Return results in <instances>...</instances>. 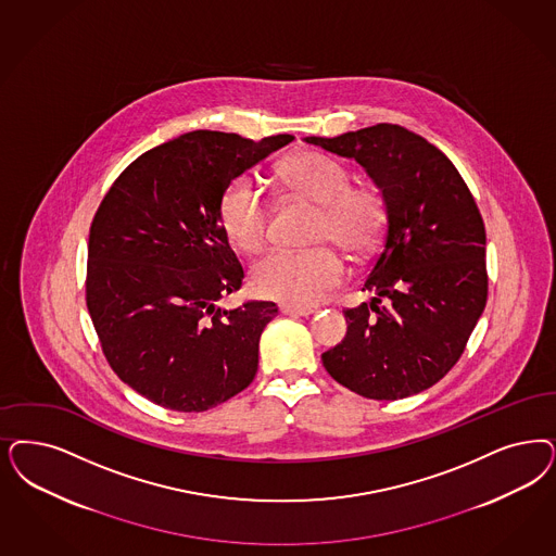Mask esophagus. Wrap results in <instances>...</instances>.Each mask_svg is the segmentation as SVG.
<instances>
[{
  "instance_id": "esophagus-1",
  "label": "esophagus",
  "mask_w": 556,
  "mask_h": 556,
  "mask_svg": "<svg viewBox=\"0 0 556 556\" xmlns=\"http://www.w3.org/2000/svg\"><path fill=\"white\" fill-rule=\"evenodd\" d=\"M279 309L286 316H309V314H314V307L306 306H289V304H283Z\"/></svg>"
}]
</instances>
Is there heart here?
Returning a JSON list of instances; mask_svg holds the SVG:
<instances>
[{
  "label": "heart",
  "instance_id": "obj_1",
  "mask_svg": "<svg viewBox=\"0 0 556 556\" xmlns=\"http://www.w3.org/2000/svg\"><path fill=\"white\" fill-rule=\"evenodd\" d=\"M281 180L291 197L316 205L309 240L318 247L270 252L252 268V283L265 298L309 306L345 283V261L334 244L367 256L382 242L386 201L376 187L351 185L345 164L325 152L295 153L283 164ZM217 217L236 249L256 254L267 247L270 207L249 176L233 178L224 189Z\"/></svg>",
  "mask_w": 556,
  "mask_h": 556
}]
</instances>
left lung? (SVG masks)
<instances>
[{"mask_svg":"<svg viewBox=\"0 0 556 556\" xmlns=\"http://www.w3.org/2000/svg\"><path fill=\"white\" fill-rule=\"evenodd\" d=\"M306 141L355 157L388 211L362 288L376 298L346 307V337L323 353L326 371L374 401L419 394L456 365L486 306L479 205L450 157L401 125Z\"/></svg>","mask_w":556,"mask_h":556,"instance_id":"8db88e82","label":"left lung"}]
</instances>
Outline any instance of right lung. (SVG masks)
Segmentation results:
<instances>
[{
  "instance_id": "obj_1",
  "label": "right lung",
  "mask_w": 556,
  "mask_h": 556,
  "mask_svg": "<svg viewBox=\"0 0 556 556\" xmlns=\"http://www.w3.org/2000/svg\"><path fill=\"white\" fill-rule=\"evenodd\" d=\"M291 139L180 135L141 153L100 201L86 306L113 371L153 404L203 413L254 380L261 334L279 307L219 306L242 288L244 268L217 203L236 176Z\"/></svg>"
}]
</instances>
